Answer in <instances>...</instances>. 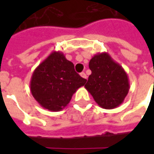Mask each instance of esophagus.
<instances>
[{"mask_svg":"<svg viewBox=\"0 0 154 154\" xmlns=\"http://www.w3.org/2000/svg\"><path fill=\"white\" fill-rule=\"evenodd\" d=\"M80 75H81V77H82V78H84V79H86V80H87V74L85 73V72H81Z\"/></svg>","mask_w":154,"mask_h":154,"instance_id":"34e87169","label":"esophagus"}]
</instances>
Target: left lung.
I'll list each match as a JSON object with an SVG mask.
<instances>
[{
  "instance_id": "1",
  "label": "left lung",
  "mask_w": 154,
  "mask_h": 154,
  "mask_svg": "<svg viewBox=\"0 0 154 154\" xmlns=\"http://www.w3.org/2000/svg\"><path fill=\"white\" fill-rule=\"evenodd\" d=\"M91 71L85 87L103 109H114L123 103L129 90L128 75L108 53L94 55L89 62Z\"/></svg>"
}]
</instances>
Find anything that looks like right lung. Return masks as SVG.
I'll use <instances>...</instances> for the list:
<instances>
[{"label": "right lung", "mask_w": 154, "mask_h": 154, "mask_svg": "<svg viewBox=\"0 0 154 154\" xmlns=\"http://www.w3.org/2000/svg\"><path fill=\"white\" fill-rule=\"evenodd\" d=\"M86 82L62 52L54 51L34 71L30 91L43 108L59 111L67 106L72 95Z\"/></svg>", "instance_id": "add662e5"}]
</instances>
